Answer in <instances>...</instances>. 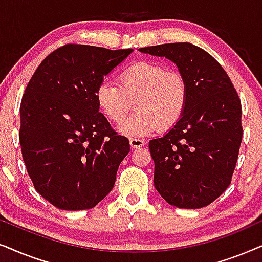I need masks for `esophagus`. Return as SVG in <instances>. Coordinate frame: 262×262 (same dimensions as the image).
Here are the masks:
<instances>
[{"label":"esophagus","mask_w":262,"mask_h":262,"mask_svg":"<svg viewBox=\"0 0 262 262\" xmlns=\"http://www.w3.org/2000/svg\"><path fill=\"white\" fill-rule=\"evenodd\" d=\"M129 144H130L132 148H138V147H142L145 145V141H142L141 139H130L129 140Z\"/></svg>","instance_id":"esophagus-1"}]
</instances>
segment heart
<instances>
[{"label":"heart","instance_id":"heart-1","mask_svg":"<svg viewBox=\"0 0 262 262\" xmlns=\"http://www.w3.org/2000/svg\"><path fill=\"white\" fill-rule=\"evenodd\" d=\"M120 85L103 80L96 99L104 115L121 123L135 106L133 116L118 130L129 138H144L160 128H171L181 120L187 105L188 87L184 76L152 61H139L118 75Z\"/></svg>","mask_w":262,"mask_h":262}]
</instances>
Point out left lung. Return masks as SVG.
<instances>
[{
    "mask_svg": "<svg viewBox=\"0 0 262 262\" xmlns=\"http://www.w3.org/2000/svg\"><path fill=\"white\" fill-rule=\"evenodd\" d=\"M179 67L188 87L181 120L148 147L155 187L167 204L201 208L226 190L238 158L242 106L229 75L207 51L190 43L140 49Z\"/></svg>",
    "mask_w": 262,
    "mask_h": 262,
    "instance_id": "8db88e82",
    "label": "left lung"
}]
</instances>
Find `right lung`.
Returning a JSON list of instances; mask_svg holds the SVG:
<instances>
[{
    "label": "right lung",
    "mask_w": 262,
    "mask_h": 262,
    "mask_svg": "<svg viewBox=\"0 0 262 262\" xmlns=\"http://www.w3.org/2000/svg\"><path fill=\"white\" fill-rule=\"evenodd\" d=\"M132 51L63 45L27 83L20 105L23 158L36 190L60 210H90L114 188L130 145L99 113L96 90Z\"/></svg>",
    "instance_id": "right-lung-1"
}]
</instances>
